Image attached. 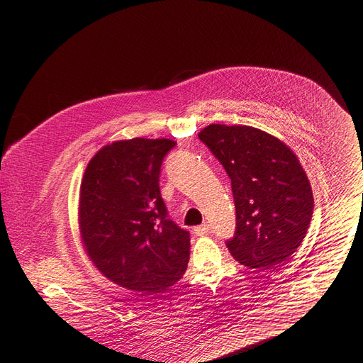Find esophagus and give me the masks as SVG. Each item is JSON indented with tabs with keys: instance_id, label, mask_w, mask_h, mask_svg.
I'll return each instance as SVG.
<instances>
[{
	"instance_id": "34e87169",
	"label": "esophagus",
	"mask_w": 363,
	"mask_h": 363,
	"mask_svg": "<svg viewBox=\"0 0 363 363\" xmlns=\"http://www.w3.org/2000/svg\"><path fill=\"white\" fill-rule=\"evenodd\" d=\"M210 232V226L208 225H200V226H197V228H194V233L197 235V236H203V235H207Z\"/></svg>"
}]
</instances>
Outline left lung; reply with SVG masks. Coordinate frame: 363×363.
<instances>
[{
	"mask_svg": "<svg viewBox=\"0 0 363 363\" xmlns=\"http://www.w3.org/2000/svg\"><path fill=\"white\" fill-rule=\"evenodd\" d=\"M199 138L230 178L236 228L226 247L250 269H276L303 240L313 197L298 157L284 143L247 125L211 124Z\"/></svg>",
	"mask_w": 363,
	"mask_h": 363,
	"instance_id": "obj_1",
	"label": "left lung"
}]
</instances>
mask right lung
<instances>
[{"label":"right lung","mask_w":363,"mask_h":363,"mask_svg":"<svg viewBox=\"0 0 363 363\" xmlns=\"http://www.w3.org/2000/svg\"><path fill=\"white\" fill-rule=\"evenodd\" d=\"M167 138L115 141L89 162L80 186L84 248L113 283L144 295L160 294L185 273L189 232L167 213L159 178Z\"/></svg>","instance_id":"right-lung-1"}]
</instances>
